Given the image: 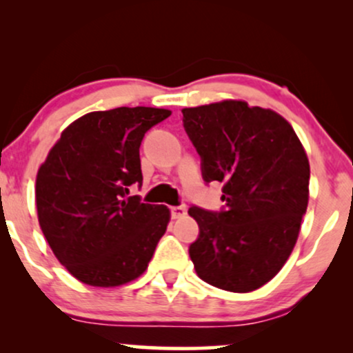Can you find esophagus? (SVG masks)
Returning a JSON list of instances; mask_svg holds the SVG:
<instances>
[{
  "mask_svg": "<svg viewBox=\"0 0 353 353\" xmlns=\"http://www.w3.org/2000/svg\"><path fill=\"white\" fill-rule=\"evenodd\" d=\"M171 216L172 219H179L185 216V205L179 204V205H172L171 208Z\"/></svg>",
  "mask_w": 353,
  "mask_h": 353,
  "instance_id": "1",
  "label": "esophagus"
}]
</instances>
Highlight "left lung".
<instances>
[{"instance_id":"8db88e82","label":"left lung","mask_w":353,"mask_h":353,"mask_svg":"<svg viewBox=\"0 0 353 353\" xmlns=\"http://www.w3.org/2000/svg\"><path fill=\"white\" fill-rule=\"evenodd\" d=\"M182 123L202 179L222 182L224 202L221 210L189 209L199 225L190 261L210 285L252 292L282 269L297 242L309 202L307 154L282 116L244 101L185 108Z\"/></svg>"}]
</instances>
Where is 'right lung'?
<instances>
[{
	"label": "right lung",
	"mask_w": 353,
	"mask_h": 353,
	"mask_svg": "<svg viewBox=\"0 0 353 353\" xmlns=\"http://www.w3.org/2000/svg\"><path fill=\"white\" fill-rule=\"evenodd\" d=\"M168 109L116 108L68 125L36 177L41 230L58 261L81 282L116 287L148 269L169 209L128 196L143 185L139 148Z\"/></svg>",
	"instance_id": "right-lung-1"
}]
</instances>
